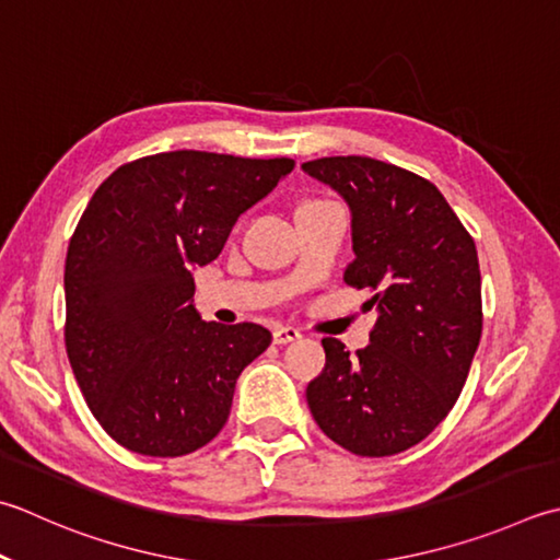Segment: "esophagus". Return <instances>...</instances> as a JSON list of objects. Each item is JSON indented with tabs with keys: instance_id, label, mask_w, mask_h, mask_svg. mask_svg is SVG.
<instances>
[{
	"instance_id": "1",
	"label": "esophagus",
	"mask_w": 560,
	"mask_h": 560,
	"mask_svg": "<svg viewBox=\"0 0 560 560\" xmlns=\"http://www.w3.org/2000/svg\"><path fill=\"white\" fill-rule=\"evenodd\" d=\"M299 337H301V332L291 325L273 327V345H289V342H295Z\"/></svg>"
}]
</instances>
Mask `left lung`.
Listing matches in <instances>:
<instances>
[{
    "mask_svg": "<svg viewBox=\"0 0 560 560\" xmlns=\"http://www.w3.org/2000/svg\"><path fill=\"white\" fill-rule=\"evenodd\" d=\"M352 211L345 281L378 313L349 357L325 337V369L305 398L317 427L357 456H393L440 424L468 378L483 332L474 237L432 182L396 164L347 155L301 164Z\"/></svg>",
    "mask_w": 560,
    "mask_h": 560,
    "instance_id": "8db88e82",
    "label": "left lung"
}]
</instances>
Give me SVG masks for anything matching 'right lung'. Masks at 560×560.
I'll return each instance as SVG.
<instances>
[{"label":"right lung","instance_id":"obj_1","mask_svg":"<svg viewBox=\"0 0 560 560\" xmlns=\"http://www.w3.org/2000/svg\"><path fill=\"white\" fill-rule=\"evenodd\" d=\"M295 167L201 150L140 158L102 182L65 259V347L106 434L142 456H184L223 430L237 376L271 345L255 323H206L194 267Z\"/></svg>","mask_w":560,"mask_h":560}]
</instances>
